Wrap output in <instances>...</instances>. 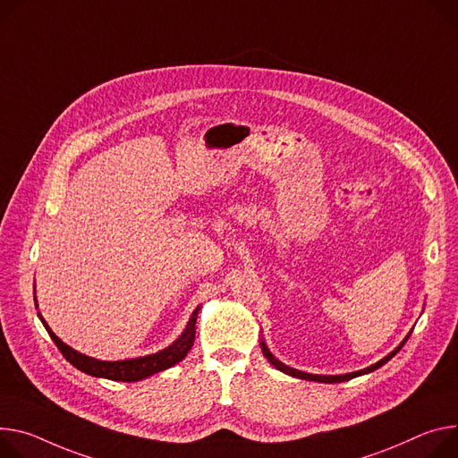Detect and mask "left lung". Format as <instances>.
<instances>
[{
  "label": "left lung",
  "mask_w": 458,
  "mask_h": 458,
  "mask_svg": "<svg viewBox=\"0 0 458 458\" xmlns=\"http://www.w3.org/2000/svg\"><path fill=\"white\" fill-rule=\"evenodd\" d=\"M407 338H409V335L405 336V340L391 352V354H387L384 360H380L378 363H374V365H370V367H367V369H361V370H356V372H349V374H340V377H321V374H309V372H303V370H298V369H293V367H288V365H284V363H281L279 360H276L274 358V354L265 347V344H261V347H263V354L267 356V360L276 367V369H279L281 372H286V374H290V377H296V378H301V380H310V382H321V384H338V382H347V380H352V378H356V377H361V374H367V372H372V370H377V369H380L384 363H387L402 347H403V344L407 342Z\"/></svg>",
  "instance_id": "left-lung-1"
}]
</instances>
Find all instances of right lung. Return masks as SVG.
<instances>
[{
    "label": "right lung",
    "instance_id": "1",
    "mask_svg": "<svg viewBox=\"0 0 458 458\" xmlns=\"http://www.w3.org/2000/svg\"><path fill=\"white\" fill-rule=\"evenodd\" d=\"M197 314H199V309L193 310V314L182 332V336L175 344H172L168 349H164L157 354H149V356H142V358H135V360H123V361H102V360L89 358L86 354H80L74 349H71L69 345H65L55 335L44 318L39 316V319L47 328L51 340L56 344V347L60 349L64 358L69 363H72L76 369H80L81 372L91 374V377H97V378L114 380V382H139L146 377H151V374H155L158 370H164V369L179 363L190 352V349L193 347V340H195Z\"/></svg>",
    "mask_w": 458,
    "mask_h": 458
}]
</instances>
